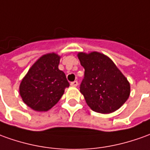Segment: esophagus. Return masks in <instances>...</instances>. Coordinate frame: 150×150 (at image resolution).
Instances as JSON below:
<instances>
[{
  "label": "esophagus",
  "instance_id": "34e87169",
  "mask_svg": "<svg viewBox=\"0 0 150 150\" xmlns=\"http://www.w3.org/2000/svg\"><path fill=\"white\" fill-rule=\"evenodd\" d=\"M70 85L72 86H77V85H78V82H77V81H72L71 83H70Z\"/></svg>",
  "mask_w": 150,
  "mask_h": 150
}]
</instances>
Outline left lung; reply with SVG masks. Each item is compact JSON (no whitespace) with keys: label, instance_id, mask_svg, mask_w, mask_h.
Returning <instances> with one entry per match:
<instances>
[{"label":"left lung","instance_id":"left-lung-1","mask_svg":"<svg viewBox=\"0 0 150 150\" xmlns=\"http://www.w3.org/2000/svg\"><path fill=\"white\" fill-rule=\"evenodd\" d=\"M85 69L80 91L93 111L110 113L120 108L130 96V84L114 63L103 54L79 53Z\"/></svg>","mask_w":150,"mask_h":150}]
</instances>
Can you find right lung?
Returning a JSON list of instances; mask_svg holds the SVG:
<instances>
[{"mask_svg":"<svg viewBox=\"0 0 150 150\" xmlns=\"http://www.w3.org/2000/svg\"><path fill=\"white\" fill-rule=\"evenodd\" d=\"M60 57L47 54L28 70L19 86L23 101L36 111H47L60 100L69 83L58 66Z\"/></svg>","mask_w":150,"mask_h":150,"instance_id":"obj_1","label":"right lung"}]
</instances>
